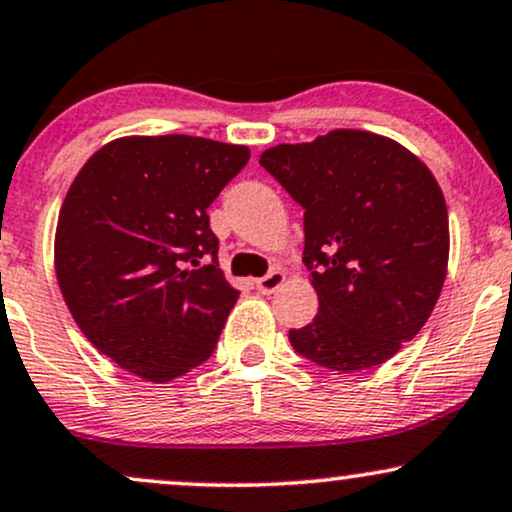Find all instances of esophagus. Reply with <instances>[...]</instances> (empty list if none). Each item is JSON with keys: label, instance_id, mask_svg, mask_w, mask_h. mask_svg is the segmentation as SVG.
Segmentation results:
<instances>
[{"label": "esophagus", "instance_id": "34e87169", "mask_svg": "<svg viewBox=\"0 0 512 512\" xmlns=\"http://www.w3.org/2000/svg\"><path fill=\"white\" fill-rule=\"evenodd\" d=\"M283 281H286V272H283L281 267H276L267 276L257 279V291L264 293V295H269V293L279 291V288L283 286Z\"/></svg>", "mask_w": 512, "mask_h": 512}]
</instances>
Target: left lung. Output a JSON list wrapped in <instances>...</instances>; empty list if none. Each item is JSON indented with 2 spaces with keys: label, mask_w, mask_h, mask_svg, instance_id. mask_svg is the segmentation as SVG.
I'll return each mask as SVG.
<instances>
[{
  "label": "left lung",
  "mask_w": 512,
  "mask_h": 512,
  "mask_svg": "<svg viewBox=\"0 0 512 512\" xmlns=\"http://www.w3.org/2000/svg\"><path fill=\"white\" fill-rule=\"evenodd\" d=\"M260 164L305 209L303 262L319 298L291 346L334 372L377 367L415 338L448 269V209L432 171L386 135L336 128Z\"/></svg>",
  "instance_id": "8db88e82"
}]
</instances>
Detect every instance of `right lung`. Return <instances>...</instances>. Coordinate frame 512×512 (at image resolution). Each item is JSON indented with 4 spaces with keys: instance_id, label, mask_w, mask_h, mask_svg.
Instances as JSON below:
<instances>
[{
    "instance_id": "1",
    "label": "right lung",
    "mask_w": 512,
    "mask_h": 512,
    "mask_svg": "<svg viewBox=\"0 0 512 512\" xmlns=\"http://www.w3.org/2000/svg\"><path fill=\"white\" fill-rule=\"evenodd\" d=\"M248 159L245 145L195 135H123L73 178L54 233L61 295L92 346L135 377H183L217 346L240 293L207 207Z\"/></svg>"
}]
</instances>
